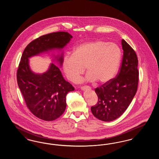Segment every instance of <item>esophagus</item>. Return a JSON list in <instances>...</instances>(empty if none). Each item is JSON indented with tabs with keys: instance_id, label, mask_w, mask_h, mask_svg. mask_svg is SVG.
Listing matches in <instances>:
<instances>
[{
	"instance_id": "34e87169",
	"label": "esophagus",
	"mask_w": 159,
	"mask_h": 159,
	"mask_svg": "<svg viewBox=\"0 0 159 159\" xmlns=\"http://www.w3.org/2000/svg\"><path fill=\"white\" fill-rule=\"evenodd\" d=\"M86 89H90V87L88 86H83L81 87V89L83 90V91Z\"/></svg>"
}]
</instances>
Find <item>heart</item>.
<instances>
[{
	"mask_svg": "<svg viewBox=\"0 0 159 159\" xmlns=\"http://www.w3.org/2000/svg\"><path fill=\"white\" fill-rule=\"evenodd\" d=\"M121 57V49L117 44L97 40L77 46L73 54L64 57L62 67L71 82L77 81L86 67L88 73L83 80L106 84L116 76Z\"/></svg>",
	"mask_w": 159,
	"mask_h": 159,
	"instance_id": "b5f03b06",
	"label": "heart"
}]
</instances>
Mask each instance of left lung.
<instances>
[{
    "label": "left lung",
    "instance_id": "left-lung-1",
    "mask_svg": "<svg viewBox=\"0 0 159 159\" xmlns=\"http://www.w3.org/2000/svg\"><path fill=\"white\" fill-rule=\"evenodd\" d=\"M121 45L123 60L117 76L95 89L98 101L91 107V111L102 121H113L121 116L137 91L139 71L136 53L123 39L121 40Z\"/></svg>",
    "mask_w": 159,
    "mask_h": 159
}]
</instances>
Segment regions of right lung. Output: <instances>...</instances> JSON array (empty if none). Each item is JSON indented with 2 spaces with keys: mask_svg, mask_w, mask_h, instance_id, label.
I'll return each mask as SVG.
<instances>
[{
  "mask_svg": "<svg viewBox=\"0 0 159 159\" xmlns=\"http://www.w3.org/2000/svg\"><path fill=\"white\" fill-rule=\"evenodd\" d=\"M72 38L65 31L49 33L31 42L23 52L17 70V83L28 108L42 120L52 121L60 117L66 108V95L75 88L53 63L46 72L38 74L31 70L29 58L52 50H61ZM55 60L61 67L63 53L55 57Z\"/></svg>",
  "mask_w": 159,
  "mask_h": 159,
  "instance_id": "obj_1",
  "label": "right lung"
}]
</instances>
